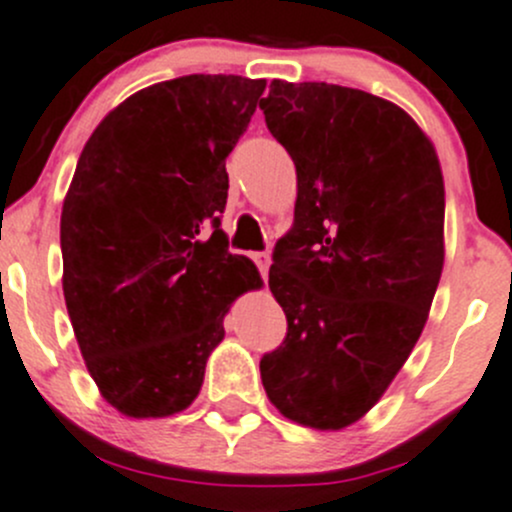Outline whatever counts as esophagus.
<instances>
[{
  "label": "esophagus",
  "instance_id": "obj_1",
  "mask_svg": "<svg viewBox=\"0 0 512 512\" xmlns=\"http://www.w3.org/2000/svg\"><path fill=\"white\" fill-rule=\"evenodd\" d=\"M252 260H255L262 280H267V272H270V255H267V252H255V255H252Z\"/></svg>",
  "mask_w": 512,
  "mask_h": 512
}]
</instances>
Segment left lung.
<instances>
[{
    "mask_svg": "<svg viewBox=\"0 0 512 512\" xmlns=\"http://www.w3.org/2000/svg\"><path fill=\"white\" fill-rule=\"evenodd\" d=\"M265 123L297 168L270 289L287 317L260 361L282 416L339 431L409 359L441 280L446 190L436 148L396 103L324 81H272Z\"/></svg>",
    "mask_w": 512,
    "mask_h": 512,
    "instance_id": "obj_1",
    "label": "left lung"
}]
</instances>
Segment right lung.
<instances>
[{
	"label": "right lung",
	"instance_id": "1",
	"mask_svg": "<svg viewBox=\"0 0 512 512\" xmlns=\"http://www.w3.org/2000/svg\"><path fill=\"white\" fill-rule=\"evenodd\" d=\"M265 79L190 74L136 91L81 151L61 208L64 299L91 379L131 418L200 394L223 319L255 262L227 252L225 158Z\"/></svg>",
	"mask_w": 512,
	"mask_h": 512
}]
</instances>
